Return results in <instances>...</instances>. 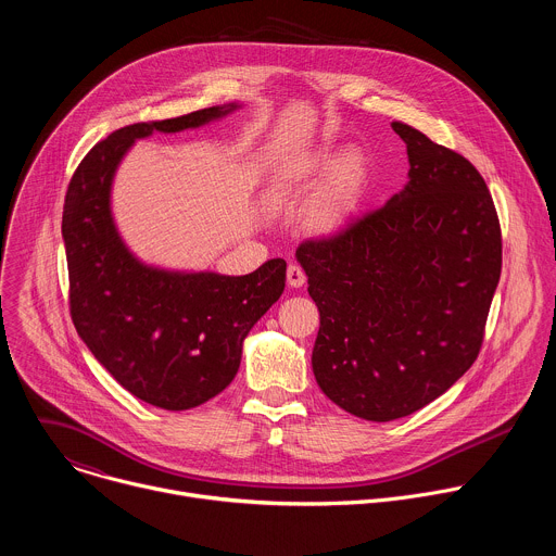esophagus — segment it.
Here are the masks:
<instances>
[{
    "instance_id": "obj_1",
    "label": "esophagus",
    "mask_w": 556,
    "mask_h": 556,
    "mask_svg": "<svg viewBox=\"0 0 556 556\" xmlns=\"http://www.w3.org/2000/svg\"><path fill=\"white\" fill-rule=\"evenodd\" d=\"M288 283L292 288H301L305 283V273H303L301 266H296V264L288 266Z\"/></svg>"
}]
</instances>
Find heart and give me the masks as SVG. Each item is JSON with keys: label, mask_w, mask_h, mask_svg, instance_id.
<instances>
[{"label": "heart", "mask_w": 556, "mask_h": 556, "mask_svg": "<svg viewBox=\"0 0 556 556\" xmlns=\"http://www.w3.org/2000/svg\"><path fill=\"white\" fill-rule=\"evenodd\" d=\"M332 174V180L328 189L321 193L307 213V226L314 232H334L339 230L356 211L361 187H363V163L358 155H350L345 161L330 151H319L301 157V161L292 163L273 185L270 198L277 204L296 200L303 189L319 180L324 176Z\"/></svg>", "instance_id": "obj_1"}]
</instances>
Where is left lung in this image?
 I'll return each instance as SVG.
<instances>
[{
    "label": "left lung",
    "mask_w": 556,
    "mask_h": 556,
    "mask_svg": "<svg viewBox=\"0 0 556 556\" xmlns=\"http://www.w3.org/2000/svg\"><path fill=\"white\" fill-rule=\"evenodd\" d=\"M391 127L407 144V187L296 249L321 319L314 378L374 422L422 409L475 363L502 275L500 217L480 172L422 131Z\"/></svg>",
    "instance_id": "obj_1"
}]
</instances>
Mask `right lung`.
Returning <instances> with one entry per match:
<instances>
[{
  "mask_svg": "<svg viewBox=\"0 0 556 556\" xmlns=\"http://www.w3.org/2000/svg\"><path fill=\"white\" fill-rule=\"evenodd\" d=\"M235 108L116 129L88 151L65 193L72 324L129 393L167 412L193 409L230 384L247 334L286 288V262L268 260L244 277L149 268L116 232L112 178L136 138L200 127Z\"/></svg>",
  "mask_w": 556,
  "mask_h": 556,
  "instance_id": "add662e5",
  "label": "right lung"
}]
</instances>
